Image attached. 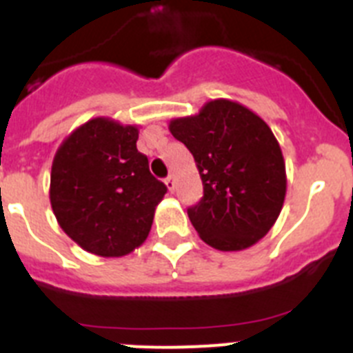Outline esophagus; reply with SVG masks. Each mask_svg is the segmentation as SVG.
I'll return each mask as SVG.
<instances>
[{"label": "esophagus", "mask_w": 353, "mask_h": 353, "mask_svg": "<svg viewBox=\"0 0 353 353\" xmlns=\"http://www.w3.org/2000/svg\"><path fill=\"white\" fill-rule=\"evenodd\" d=\"M164 183H166L168 191H170V192L174 191V179H173V176H171V174H170V176H168L166 180H164Z\"/></svg>", "instance_id": "obj_1"}]
</instances>
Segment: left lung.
Returning a JSON list of instances; mask_svg holds the SVG:
<instances>
[{
	"label": "left lung",
	"instance_id": "8db88e82",
	"mask_svg": "<svg viewBox=\"0 0 353 353\" xmlns=\"http://www.w3.org/2000/svg\"><path fill=\"white\" fill-rule=\"evenodd\" d=\"M170 132L194 157L203 198L187 210L205 244L244 251L260 242L281 214L286 166L263 118L230 99L208 101L199 113L173 118Z\"/></svg>",
	"mask_w": 353,
	"mask_h": 353
}]
</instances>
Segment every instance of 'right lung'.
I'll list each match as a JSON object with an SVG mask.
<instances>
[{"label": "right lung", "instance_id": "obj_1", "mask_svg": "<svg viewBox=\"0 0 353 353\" xmlns=\"http://www.w3.org/2000/svg\"><path fill=\"white\" fill-rule=\"evenodd\" d=\"M138 138V125L97 117L72 130L52 159L49 199L56 221L97 256L120 258L139 248L168 191L150 173Z\"/></svg>", "mask_w": 353, "mask_h": 353}]
</instances>
